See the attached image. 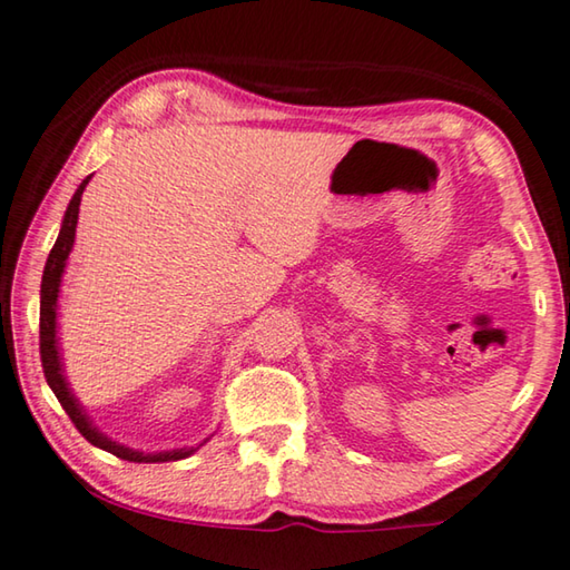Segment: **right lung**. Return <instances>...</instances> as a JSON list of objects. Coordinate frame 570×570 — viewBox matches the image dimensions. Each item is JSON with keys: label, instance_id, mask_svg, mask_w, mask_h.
Segmentation results:
<instances>
[{"label": "right lung", "instance_id": "right-lung-1", "mask_svg": "<svg viewBox=\"0 0 570 570\" xmlns=\"http://www.w3.org/2000/svg\"><path fill=\"white\" fill-rule=\"evenodd\" d=\"M88 179L90 177H86L83 183H80V187L76 189L73 200H70L68 210H66V218H62L56 246H52L50 256H48V264H45V271H42V284H40V357H42L45 381H48V385L52 387V393H56V399L60 401L62 409H66V413L70 415V421L76 423V429L83 433V439L90 441L94 446L124 459V462H139V464L141 462L144 464L177 462V459H185L189 454H195L197 446L157 451V454H144V451L116 444V441H111L106 436V433H101L94 426V421H90L86 415L83 405L76 401V395H73V391H70L66 375H62L60 350H58V294H60L62 271H66V261L70 256V250H73L80 197H83V189L88 185Z\"/></svg>", "mask_w": 570, "mask_h": 570}]
</instances>
